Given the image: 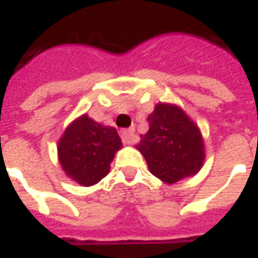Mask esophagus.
I'll use <instances>...</instances> for the list:
<instances>
[{
  "label": "esophagus",
  "mask_w": 258,
  "mask_h": 258,
  "mask_svg": "<svg viewBox=\"0 0 258 258\" xmlns=\"http://www.w3.org/2000/svg\"><path fill=\"white\" fill-rule=\"evenodd\" d=\"M121 138L124 144H136L138 141V137L134 133V128L122 130L121 131Z\"/></svg>",
  "instance_id": "34e87169"
}]
</instances>
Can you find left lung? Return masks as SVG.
I'll list each match as a JSON object with an SVG mask.
<instances>
[{
	"instance_id": "8db88e82",
	"label": "left lung",
	"mask_w": 258,
	"mask_h": 258,
	"mask_svg": "<svg viewBox=\"0 0 258 258\" xmlns=\"http://www.w3.org/2000/svg\"><path fill=\"white\" fill-rule=\"evenodd\" d=\"M148 124L137 150L152 175L171 185L199 172L205 161L202 134L180 107L159 103L148 115Z\"/></svg>"
}]
</instances>
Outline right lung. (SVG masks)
Returning <instances> with one entry per match:
<instances>
[{
	"label": "right lung",
	"mask_w": 258,
	"mask_h": 258,
	"mask_svg": "<svg viewBox=\"0 0 258 258\" xmlns=\"http://www.w3.org/2000/svg\"><path fill=\"white\" fill-rule=\"evenodd\" d=\"M121 147L114 127L101 125L83 114L64 130L57 143V155L70 179L90 186L108 173L115 152Z\"/></svg>",
	"instance_id": "right-lung-1"
}]
</instances>
